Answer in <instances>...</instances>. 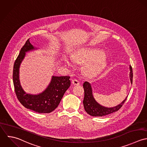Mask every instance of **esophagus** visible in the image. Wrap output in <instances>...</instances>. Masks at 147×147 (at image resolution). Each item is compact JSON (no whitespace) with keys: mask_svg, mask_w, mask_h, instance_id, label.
I'll return each instance as SVG.
<instances>
[{"mask_svg":"<svg viewBox=\"0 0 147 147\" xmlns=\"http://www.w3.org/2000/svg\"><path fill=\"white\" fill-rule=\"evenodd\" d=\"M72 84L73 85H80V82L77 80H72Z\"/></svg>","mask_w":147,"mask_h":147,"instance_id":"1","label":"esophagus"}]
</instances>
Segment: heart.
Masks as SVG:
<instances>
[{
    "mask_svg": "<svg viewBox=\"0 0 147 147\" xmlns=\"http://www.w3.org/2000/svg\"><path fill=\"white\" fill-rule=\"evenodd\" d=\"M73 61L77 64H84L85 74L90 76H94L100 73L106 66L107 59L104 53L101 51L95 49H86L80 51L72 56ZM65 62L69 67H73L72 63L67 57Z\"/></svg>",
    "mask_w": 147,
    "mask_h": 147,
    "instance_id": "b5f03b06",
    "label": "heart"
}]
</instances>
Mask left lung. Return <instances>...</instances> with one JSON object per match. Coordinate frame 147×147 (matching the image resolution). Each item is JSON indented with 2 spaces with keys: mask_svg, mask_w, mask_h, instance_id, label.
<instances>
[{
  "mask_svg": "<svg viewBox=\"0 0 147 147\" xmlns=\"http://www.w3.org/2000/svg\"><path fill=\"white\" fill-rule=\"evenodd\" d=\"M129 78L132 84L133 73L132 69L131 66H129ZM83 87L85 91L84 99L83 101L84 109L88 114L92 117H103L117 111L121 107L127 98V96H126L125 99L121 103L115 107H106L100 105L95 100L92 95V88L90 83L86 81L84 83Z\"/></svg>",
  "mask_w": 147,
  "mask_h": 147,
  "instance_id": "left-lung-1",
  "label": "left lung"
}]
</instances>
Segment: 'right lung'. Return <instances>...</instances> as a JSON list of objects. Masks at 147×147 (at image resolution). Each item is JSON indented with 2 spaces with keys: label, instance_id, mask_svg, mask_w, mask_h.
<instances>
[{
  "label": "right lung",
  "instance_id": "1",
  "mask_svg": "<svg viewBox=\"0 0 147 147\" xmlns=\"http://www.w3.org/2000/svg\"><path fill=\"white\" fill-rule=\"evenodd\" d=\"M37 49L30 42V38L20 50L15 60L13 69V82L15 91L19 102L26 108L42 114L50 113L59 106L65 92L70 86L69 76H52L48 87L38 94H27L22 88L19 79V68L26 52Z\"/></svg>",
  "mask_w": 147,
  "mask_h": 147
}]
</instances>
